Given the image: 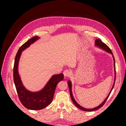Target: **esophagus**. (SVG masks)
<instances>
[{"label":"esophagus","mask_w":126,"mask_h":126,"mask_svg":"<svg viewBox=\"0 0 126 126\" xmlns=\"http://www.w3.org/2000/svg\"><path fill=\"white\" fill-rule=\"evenodd\" d=\"M63 74L64 77H69L72 75V71L71 70L66 69L63 72Z\"/></svg>","instance_id":"1"}]
</instances>
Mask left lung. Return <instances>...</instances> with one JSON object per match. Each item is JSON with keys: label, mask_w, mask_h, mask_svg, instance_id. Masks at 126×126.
Masks as SVG:
<instances>
[{"label": "left lung", "mask_w": 126, "mask_h": 126, "mask_svg": "<svg viewBox=\"0 0 126 126\" xmlns=\"http://www.w3.org/2000/svg\"><path fill=\"white\" fill-rule=\"evenodd\" d=\"M95 45H96L98 47L101 48H102V49H103L105 50L106 51V52H108V53H110V54H112L113 55L112 52V50H110V49L109 47H108L107 46L105 43H104L103 42H102V41L101 40H100V39H97L96 40H95ZM113 59H114V71H115V79H114V84H113V87H112V89H111V90H110V92L109 94H108V96L107 97V98L105 99V100H104V101L103 102H102V103L101 104H100V105H99V106L97 107L92 108V109H87V108H85L82 107H81V106L79 105V104H78L77 103V102L75 101V99H74V97H73V94H72V84H71V81L69 80V81H68V87H69V89L70 95H71V99H72V102H73V103H74V104H75V106L79 108V109L82 110H84V111H93V110H98V109H99V108H100L101 107H102L104 105V103H106V101H107V100L108 97L110 96V93H111V91H112L113 88L114 86L115 81H116V66H115V60H114V58L113 55Z\"/></svg>", "instance_id": "8db88e82"}]
</instances>
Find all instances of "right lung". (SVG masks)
Instances as JSON below:
<instances>
[{
	"label": "right lung",
	"mask_w": 126,
	"mask_h": 126,
	"mask_svg": "<svg viewBox=\"0 0 126 126\" xmlns=\"http://www.w3.org/2000/svg\"><path fill=\"white\" fill-rule=\"evenodd\" d=\"M38 38L39 37L37 36L32 38L20 47L15 58L13 68L14 82L19 99L25 108L32 110H42L49 105L53 99L57 84L64 79L63 73L53 76L44 88L37 92H30L23 86L18 71V63L21 53Z\"/></svg>",
	"instance_id": "add662e5"
}]
</instances>
